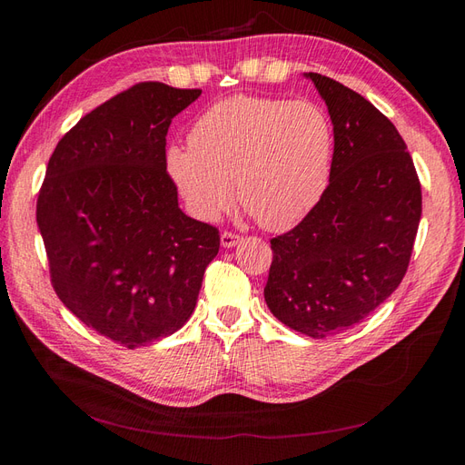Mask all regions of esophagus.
Segmentation results:
<instances>
[{
  "instance_id": "esophagus-1",
  "label": "esophagus",
  "mask_w": 465,
  "mask_h": 465,
  "mask_svg": "<svg viewBox=\"0 0 465 465\" xmlns=\"http://www.w3.org/2000/svg\"><path fill=\"white\" fill-rule=\"evenodd\" d=\"M241 241H242V236L232 234V232H229V231L221 232V246H223V248H232V246H236Z\"/></svg>"
}]
</instances>
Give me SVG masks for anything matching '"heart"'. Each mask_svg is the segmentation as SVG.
I'll list each match as a JSON object with an SVG mask.
<instances>
[{
    "instance_id": "obj_1",
    "label": "heart",
    "mask_w": 465,
    "mask_h": 465,
    "mask_svg": "<svg viewBox=\"0 0 465 465\" xmlns=\"http://www.w3.org/2000/svg\"><path fill=\"white\" fill-rule=\"evenodd\" d=\"M331 159V122L318 104L236 94L207 108L190 145H171L164 161L198 221H217L238 193L263 229L287 231L323 198Z\"/></svg>"
}]
</instances>
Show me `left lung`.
<instances>
[{
    "label": "left lung",
    "instance_id": "8db88e82",
    "mask_svg": "<svg viewBox=\"0 0 465 465\" xmlns=\"http://www.w3.org/2000/svg\"><path fill=\"white\" fill-rule=\"evenodd\" d=\"M304 77L333 124L330 184L297 227L272 238L263 297L285 326L322 340L362 322L401 283L420 221V184L382 112L326 75Z\"/></svg>",
    "mask_w": 465,
    "mask_h": 465
}]
</instances>
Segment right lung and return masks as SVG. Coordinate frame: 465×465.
<instances>
[{
    "label": "right lung",
    "mask_w": 465,
    "mask_h": 465,
    "mask_svg": "<svg viewBox=\"0 0 465 465\" xmlns=\"http://www.w3.org/2000/svg\"><path fill=\"white\" fill-rule=\"evenodd\" d=\"M200 89L139 83L83 116L55 145L36 223L55 294L128 349L192 316L219 231L188 217L166 174V132Z\"/></svg>",
    "instance_id": "add662e5"
}]
</instances>
